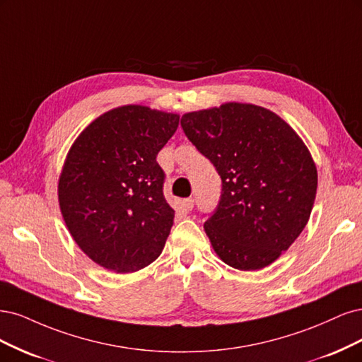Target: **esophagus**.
<instances>
[{
    "instance_id": "esophagus-1",
    "label": "esophagus",
    "mask_w": 362,
    "mask_h": 362,
    "mask_svg": "<svg viewBox=\"0 0 362 362\" xmlns=\"http://www.w3.org/2000/svg\"><path fill=\"white\" fill-rule=\"evenodd\" d=\"M194 198H186V200L183 202V206H185V209L186 211H192V207H194Z\"/></svg>"
}]
</instances>
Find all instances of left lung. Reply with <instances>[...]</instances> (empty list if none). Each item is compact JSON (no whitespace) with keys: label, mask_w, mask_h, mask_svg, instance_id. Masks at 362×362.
Listing matches in <instances>:
<instances>
[{"label":"left lung","mask_w":362,"mask_h":362,"mask_svg":"<svg viewBox=\"0 0 362 362\" xmlns=\"http://www.w3.org/2000/svg\"><path fill=\"white\" fill-rule=\"evenodd\" d=\"M180 126L223 182L204 223L215 252L239 271L275 262L307 226L316 198L305 144L276 114L250 103L188 112Z\"/></svg>","instance_id":"obj_1"}]
</instances>
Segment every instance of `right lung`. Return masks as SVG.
I'll return each mask as SVG.
<instances>
[{"instance_id": "obj_1", "label": "right lung", "mask_w": 362, "mask_h": 362, "mask_svg": "<svg viewBox=\"0 0 362 362\" xmlns=\"http://www.w3.org/2000/svg\"><path fill=\"white\" fill-rule=\"evenodd\" d=\"M179 115L139 105L96 119L74 143L58 183L64 223L88 257L114 272L155 262L173 227L156 162Z\"/></svg>"}]
</instances>
